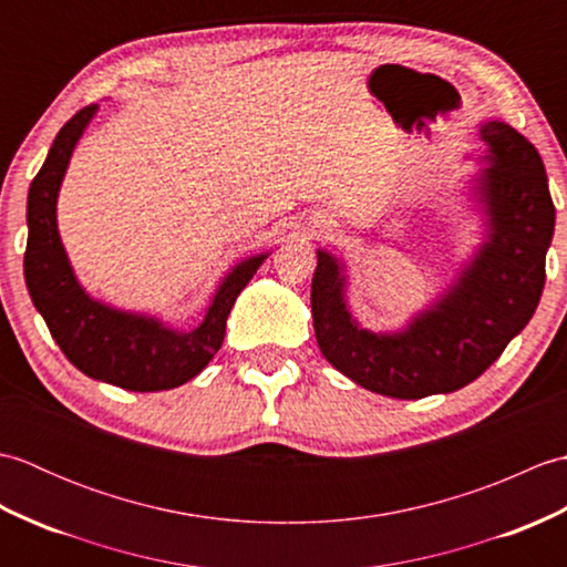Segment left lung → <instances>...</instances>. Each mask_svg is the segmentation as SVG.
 <instances>
[{"label":"left lung","instance_id":"obj_1","mask_svg":"<svg viewBox=\"0 0 567 567\" xmlns=\"http://www.w3.org/2000/svg\"><path fill=\"white\" fill-rule=\"evenodd\" d=\"M487 143L477 195L487 240L439 302L402 331L358 327L346 305L343 262L317 250L311 317L323 358L360 388L421 400L465 388L495 363L532 321L546 285V250L556 228L548 177L534 143L504 122L480 126Z\"/></svg>","mask_w":567,"mask_h":567}]
</instances>
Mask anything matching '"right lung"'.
Masks as SVG:
<instances>
[{"mask_svg":"<svg viewBox=\"0 0 567 567\" xmlns=\"http://www.w3.org/2000/svg\"><path fill=\"white\" fill-rule=\"evenodd\" d=\"M94 114L97 104L84 106L58 131L43 167L29 187L23 277L48 331L80 372L131 392L173 390L199 375L219 351L236 297L268 252L240 260L224 277L207 315L192 331H177L153 317L118 311L92 299L82 290L60 244L55 204L70 155Z\"/></svg>","mask_w":567,"mask_h":567,"instance_id":"right-lung-1","label":"right lung"}]
</instances>
